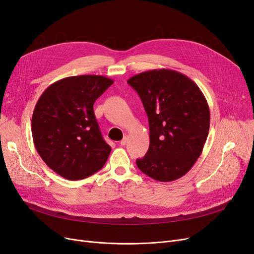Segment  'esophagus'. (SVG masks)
<instances>
[{
    "label": "esophagus",
    "instance_id": "obj_1",
    "mask_svg": "<svg viewBox=\"0 0 254 254\" xmlns=\"http://www.w3.org/2000/svg\"><path fill=\"white\" fill-rule=\"evenodd\" d=\"M127 142H128V135H125L124 137H123V140L120 142V144H121L122 146H124V145L127 144Z\"/></svg>",
    "mask_w": 254,
    "mask_h": 254
}]
</instances>
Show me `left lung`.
Instances as JSON below:
<instances>
[{
	"label": "left lung",
	"instance_id": "1",
	"mask_svg": "<svg viewBox=\"0 0 254 254\" xmlns=\"http://www.w3.org/2000/svg\"><path fill=\"white\" fill-rule=\"evenodd\" d=\"M127 82L141 97L149 123V148L136 160L150 178L170 182L200 157L210 128V109L197 84L167 68L136 74Z\"/></svg>",
	"mask_w": 254,
	"mask_h": 254
}]
</instances>
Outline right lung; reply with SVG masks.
<instances>
[{
    "label": "right lung",
    "instance_id": "right-lung-1",
    "mask_svg": "<svg viewBox=\"0 0 254 254\" xmlns=\"http://www.w3.org/2000/svg\"><path fill=\"white\" fill-rule=\"evenodd\" d=\"M112 83L99 75L71 76L52 83L38 99L32 119L35 147L45 164L67 180L95 174L110 155L93 105Z\"/></svg>",
    "mask_w": 254,
    "mask_h": 254
}]
</instances>
